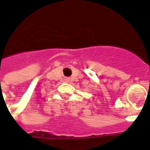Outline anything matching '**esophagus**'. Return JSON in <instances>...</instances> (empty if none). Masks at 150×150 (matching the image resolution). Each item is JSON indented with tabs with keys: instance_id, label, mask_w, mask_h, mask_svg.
<instances>
[{
	"instance_id": "34e87169",
	"label": "esophagus",
	"mask_w": 150,
	"mask_h": 150,
	"mask_svg": "<svg viewBox=\"0 0 150 150\" xmlns=\"http://www.w3.org/2000/svg\"><path fill=\"white\" fill-rule=\"evenodd\" d=\"M69 81V79H65V81Z\"/></svg>"
}]
</instances>
